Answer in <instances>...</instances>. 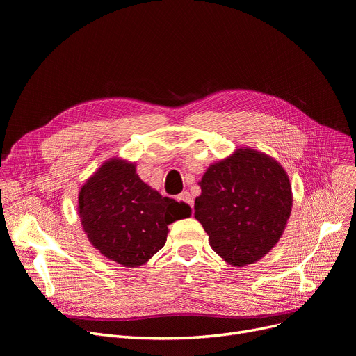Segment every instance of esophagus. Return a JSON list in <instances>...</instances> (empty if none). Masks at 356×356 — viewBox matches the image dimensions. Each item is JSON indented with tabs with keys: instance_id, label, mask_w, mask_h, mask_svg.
Listing matches in <instances>:
<instances>
[{
	"instance_id": "obj_1",
	"label": "esophagus",
	"mask_w": 356,
	"mask_h": 356,
	"mask_svg": "<svg viewBox=\"0 0 356 356\" xmlns=\"http://www.w3.org/2000/svg\"><path fill=\"white\" fill-rule=\"evenodd\" d=\"M177 200L181 202V203H184L186 207H189V208L193 209V196H192L188 191L181 192V193L177 196Z\"/></svg>"
}]
</instances>
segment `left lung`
<instances>
[{
    "label": "left lung",
    "instance_id": "left-lung-1",
    "mask_svg": "<svg viewBox=\"0 0 356 356\" xmlns=\"http://www.w3.org/2000/svg\"><path fill=\"white\" fill-rule=\"evenodd\" d=\"M195 200V218L212 250L235 267L263 258L282 238L291 213L289 176L273 157L238 148L208 167Z\"/></svg>",
    "mask_w": 356,
    "mask_h": 356
}]
</instances>
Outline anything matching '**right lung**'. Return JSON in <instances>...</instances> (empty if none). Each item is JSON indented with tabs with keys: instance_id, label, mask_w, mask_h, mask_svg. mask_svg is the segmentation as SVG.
<instances>
[{
	"instance_id": "add662e5",
	"label": "right lung",
	"mask_w": 356,
	"mask_h": 356,
	"mask_svg": "<svg viewBox=\"0 0 356 356\" xmlns=\"http://www.w3.org/2000/svg\"><path fill=\"white\" fill-rule=\"evenodd\" d=\"M78 213L93 248L131 268L164 247L167 227L191 216V208L149 188L136 173V163L114 157L82 186Z\"/></svg>"
}]
</instances>
